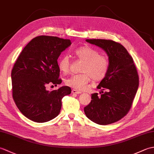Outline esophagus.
<instances>
[{"mask_svg":"<svg viewBox=\"0 0 154 154\" xmlns=\"http://www.w3.org/2000/svg\"><path fill=\"white\" fill-rule=\"evenodd\" d=\"M71 92L73 94H81V91H79L76 90V89H73V90H72Z\"/></svg>","mask_w":154,"mask_h":154,"instance_id":"obj_1","label":"esophagus"}]
</instances>
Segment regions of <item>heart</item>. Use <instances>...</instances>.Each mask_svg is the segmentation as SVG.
<instances>
[{
  "instance_id": "heart-1",
  "label": "heart",
  "mask_w": 154,
  "mask_h": 154,
  "mask_svg": "<svg viewBox=\"0 0 154 154\" xmlns=\"http://www.w3.org/2000/svg\"><path fill=\"white\" fill-rule=\"evenodd\" d=\"M74 54L79 60L83 61L81 68V71L83 73L71 75L65 79V83L67 86L78 91H83L87 88L91 77L94 81H101L106 77L109 68V61L106 56L99 55L95 49L88 45L77 48ZM57 65L62 73H68L69 59L67 55H63L60 57Z\"/></svg>"
}]
</instances>
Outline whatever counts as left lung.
Returning <instances> with one entry per match:
<instances>
[{
	"label": "left lung",
	"instance_id": "1",
	"mask_svg": "<svg viewBox=\"0 0 154 154\" xmlns=\"http://www.w3.org/2000/svg\"><path fill=\"white\" fill-rule=\"evenodd\" d=\"M86 42L106 51L109 68L97 86L102 91L100 96L91 94V103L84 108L85 113L96 124H112L126 116L131 108L139 85L138 72L132 56L122 45L103 39H87Z\"/></svg>",
	"mask_w": 154,
	"mask_h": 154
}]
</instances>
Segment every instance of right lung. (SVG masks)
I'll return each instance as SVG.
<instances>
[{
	"mask_svg": "<svg viewBox=\"0 0 154 154\" xmlns=\"http://www.w3.org/2000/svg\"><path fill=\"white\" fill-rule=\"evenodd\" d=\"M71 44L70 40L48 35L37 36L23 49L11 73L12 97L23 115L35 122H45L58 116L61 100L69 87L47 91L52 83H61L57 59Z\"/></svg>",
	"mask_w": 154,
	"mask_h": 154,
	"instance_id": "obj_1",
	"label": "right lung"
}]
</instances>
